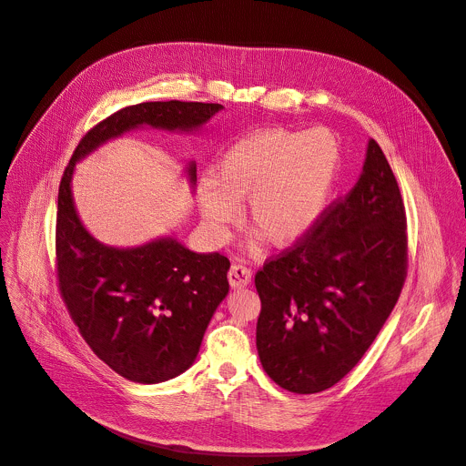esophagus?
<instances>
[{"label": "esophagus", "instance_id": "esophagus-1", "mask_svg": "<svg viewBox=\"0 0 466 466\" xmlns=\"http://www.w3.org/2000/svg\"><path fill=\"white\" fill-rule=\"evenodd\" d=\"M250 269L243 264H232V268L228 269V282L232 288H245L250 282Z\"/></svg>", "mask_w": 466, "mask_h": 466}]
</instances>
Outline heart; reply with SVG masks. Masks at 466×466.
Masks as SVG:
<instances>
[{"instance_id":"1","label":"heart","mask_w":466,"mask_h":466,"mask_svg":"<svg viewBox=\"0 0 466 466\" xmlns=\"http://www.w3.org/2000/svg\"><path fill=\"white\" fill-rule=\"evenodd\" d=\"M340 148L323 128L307 134L262 130L236 141L216 163L214 180L200 182L197 198L208 228L223 238L247 198L252 225L273 245L301 239L318 221L332 189Z\"/></svg>"}]
</instances>
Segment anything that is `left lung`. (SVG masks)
<instances>
[{"label":"left lung","mask_w":466,"mask_h":466,"mask_svg":"<svg viewBox=\"0 0 466 466\" xmlns=\"http://www.w3.org/2000/svg\"><path fill=\"white\" fill-rule=\"evenodd\" d=\"M407 252L400 186L370 139L351 191L255 277L262 301L257 348L279 387L316 394L357 366L398 303Z\"/></svg>","instance_id":"8db88e82"}]
</instances>
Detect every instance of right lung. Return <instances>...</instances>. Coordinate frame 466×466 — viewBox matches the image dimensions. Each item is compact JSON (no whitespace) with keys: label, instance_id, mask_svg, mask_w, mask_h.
<instances>
[{"label":"right lung","instance_id":"right-lung-1","mask_svg":"<svg viewBox=\"0 0 466 466\" xmlns=\"http://www.w3.org/2000/svg\"><path fill=\"white\" fill-rule=\"evenodd\" d=\"M221 107L178 100L122 107L81 137L59 184L56 268L63 303L95 355L134 383H161L193 364L204 330L228 293L230 260L219 252L198 255L173 238L136 248L96 241L76 214L74 165L141 124L189 132ZM187 173L195 184L193 163Z\"/></svg>","mask_w":466,"mask_h":466}]
</instances>
